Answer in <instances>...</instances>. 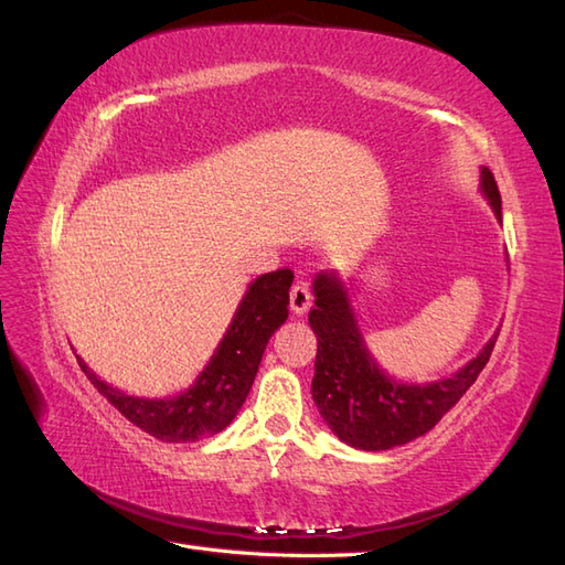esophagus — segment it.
<instances>
[{"mask_svg":"<svg viewBox=\"0 0 565 565\" xmlns=\"http://www.w3.org/2000/svg\"><path fill=\"white\" fill-rule=\"evenodd\" d=\"M309 307H311V292H309L307 282H295V287L290 290V309H292V315L302 317V315H307Z\"/></svg>","mask_w":565,"mask_h":565,"instance_id":"1","label":"esophagus"}]
</instances>
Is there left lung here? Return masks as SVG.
<instances>
[{
    "label": "left lung",
    "mask_w": 565,
    "mask_h": 565,
    "mask_svg": "<svg viewBox=\"0 0 565 565\" xmlns=\"http://www.w3.org/2000/svg\"><path fill=\"white\" fill-rule=\"evenodd\" d=\"M479 188L495 220L503 222L498 185L486 167H481ZM350 285L353 282L335 270L315 275V309L309 311V326L317 335V362L311 396L338 440L365 452H384L430 433L445 413L457 406L486 367L500 329L476 358L449 377L425 384L401 382L372 358L360 331Z\"/></svg>",
    "instance_id": "left-lung-1"
}]
</instances>
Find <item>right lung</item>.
Returning <instances> with one entry per match:
<instances>
[{"label": "right lung", "instance_id": "add662e5", "mask_svg": "<svg viewBox=\"0 0 565 565\" xmlns=\"http://www.w3.org/2000/svg\"><path fill=\"white\" fill-rule=\"evenodd\" d=\"M292 270L258 275L248 282L234 317L195 382L173 396H132L104 382L77 355L82 370L125 418L161 443H200L222 433L242 411L256 380L263 350L287 321Z\"/></svg>", "mask_w": 565, "mask_h": 565}]
</instances>
